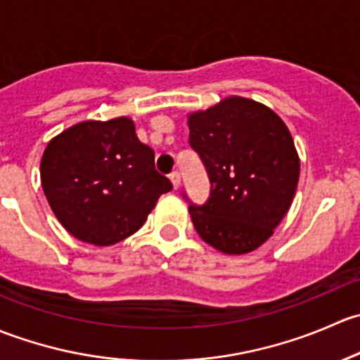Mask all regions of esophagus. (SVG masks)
<instances>
[{"instance_id":"esophagus-1","label":"esophagus","mask_w":360,"mask_h":360,"mask_svg":"<svg viewBox=\"0 0 360 360\" xmlns=\"http://www.w3.org/2000/svg\"><path fill=\"white\" fill-rule=\"evenodd\" d=\"M169 177H170V183H172L174 190H177V188L181 186V174L177 172V170H176V172H172V174H170Z\"/></svg>"}]
</instances>
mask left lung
I'll return each instance as SVG.
<instances>
[{"label": "left lung", "instance_id": "left-lung-1", "mask_svg": "<svg viewBox=\"0 0 360 360\" xmlns=\"http://www.w3.org/2000/svg\"><path fill=\"white\" fill-rule=\"evenodd\" d=\"M188 127L210 181L207 202L188 207L195 230L224 254L257 249L296 193L300 157L291 132L270 108L237 96L191 112Z\"/></svg>", "mask_w": 360, "mask_h": 360}]
</instances>
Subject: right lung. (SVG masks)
Segmentation results:
<instances>
[{"label": "right lung", "mask_w": 360, "mask_h": 360, "mask_svg": "<svg viewBox=\"0 0 360 360\" xmlns=\"http://www.w3.org/2000/svg\"><path fill=\"white\" fill-rule=\"evenodd\" d=\"M41 186L59 223L86 244H118L136 233L172 183L127 116L76 123L53 137L39 163Z\"/></svg>", "instance_id": "right-lung-1"}]
</instances>
